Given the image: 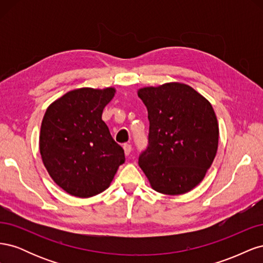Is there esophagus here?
Here are the masks:
<instances>
[{"label":"esophagus","mask_w":263,"mask_h":263,"mask_svg":"<svg viewBox=\"0 0 263 263\" xmlns=\"http://www.w3.org/2000/svg\"><path fill=\"white\" fill-rule=\"evenodd\" d=\"M123 148H124V153H125V155H126V156H128V155L130 154V151H132V146H130L129 144H125V145L123 146Z\"/></svg>","instance_id":"34e87169"}]
</instances>
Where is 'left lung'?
Listing matches in <instances>:
<instances>
[{"label":"left lung","instance_id":"obj_1","mask_svg":"<svg viewBox=\"0 0 263 263\" xmlns=\"http://www.w3.org/2000/svg\"><path fill=\"white\" fill-rule=\"evenodd\" d=\"M149 118V145L139 166L159 193L190 192L204 179L218 148L219 129L211 103L180 82L138 90Z\"/></svg>","mask_w":263,"mask_h":263}]
</instances>
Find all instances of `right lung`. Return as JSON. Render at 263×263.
<instances>
[{"label": "right lung", "mask_w": 263, "mask_h": 263, "mask_svg": "<svg viewBox=\"0 0 263 263\" xmlns=\"http://www.w3.org/2000/svg\"><path fill=\"white\" fill-rule=\"evenodd\" d=\"M114 87H81L67 92L47 108L39 151L55 184L70 195L90 197L105 191L118 166L125 162L123 148L102 121Z\"/></svg>", "instance_id": "obj_1"}]
</instances>
